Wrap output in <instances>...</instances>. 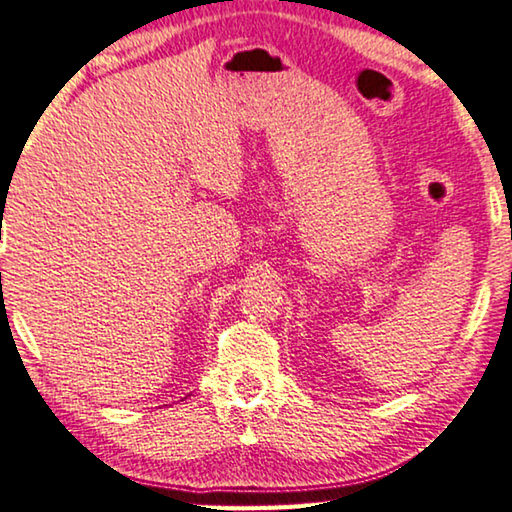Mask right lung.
I'll return each mask as SVG.
<instances>
[{"label": "right lung", "mask_w": 512, "mask_h": 512, "mask_svg": "<svg viewBox=\"0 0 512 512\" xmlns=\"http://www.w3.org/2000/svg\"><path fill=\"white\" fill-rule=\"evenodd\" d=\"M2 206H4V201H2Z\"/></svg>", "instance_id": "add662e5"}]
</instances>
